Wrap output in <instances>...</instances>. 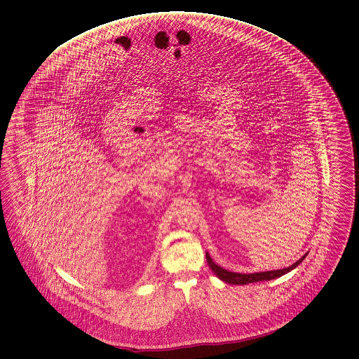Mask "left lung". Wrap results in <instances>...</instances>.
Listing matches in <instances>:
<instances>
[{"label":"left lung","instance_id":"obj_1","mask_svg":"<svg viewBox=\"0 0 359 359\" xmlns=\"http://www.w3.org/2000/svg\"><path fill=\"white\" fill-rule=\"evenodd\" d=\"M308 255V252L304 254L300 259L294 262L292 266L280 269V270H272V271L252 272V273H239V272H231L219 267L216 264L213 259L210 258L209 252L207 251V262L209 267L212 269V271L216 273L218 279H221L222 282L229 283V284H237V285H243V284H249V283L263 282V280H272L276 278H280L283 275H285L287 272L292 271L296 269L302 262L304 261L305 257Z\"/></svg>","mask_w":359,"mask_h":359}]
</instances>
